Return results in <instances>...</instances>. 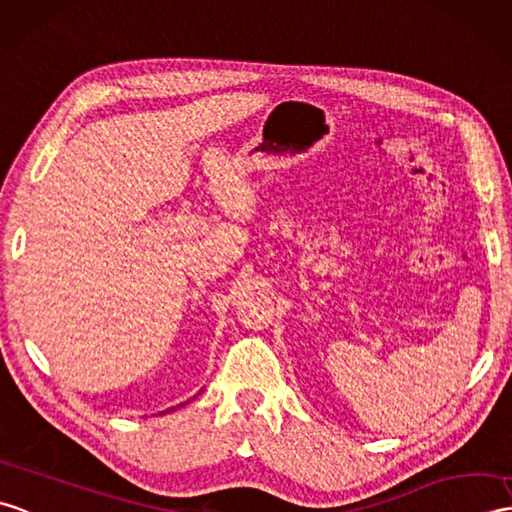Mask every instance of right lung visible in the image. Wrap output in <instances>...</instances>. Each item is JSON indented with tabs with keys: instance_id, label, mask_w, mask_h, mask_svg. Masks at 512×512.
Masks as SVG:
<instances>
[{
	"instance_id": "1",
	"label": "right lung",
	"mask_w": 512,
	"mask_h": 512,
	"mask_svg": "<svg viewBox=\"0 0 512 512\" xmlns=\"http://www.w3.org/2000/svg\"><path fill=\"white\" fill-rule=\"evenodd\" d=\"M170 410H174V408H170ZM165 412H168V410H165Z\"/></svg>"
}]
</instances>
